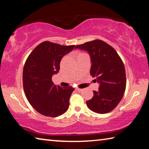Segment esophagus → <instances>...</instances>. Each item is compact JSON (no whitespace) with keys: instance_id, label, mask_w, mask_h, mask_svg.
<instances>
[{"instance_id":"34e87169","label":"esophagus","mask_w":149,"mask_h":149,"mask_svg":"<svg viewBox=\"0 0 149 149\" xmlns=\"http://www.w3.org/2000/svg\"><path fill=\"white\" fill-rule=\"evenodd\" d=\"M75 90H76V91H77V92H81L83 91L82 89H79V88H78V89H76Z\"/></svg>"}]
</instances>
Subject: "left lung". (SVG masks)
I'll use <instances>...</instances> for the list:
<instances>
[{
    "instance_id": "1",
    "label": "left lung",
    "mask_w": 149,
    "mask_h": 149,
    "mask_svg": "<svg viewBox=\"0 0 149 149\" xmlns=\"http://www.w3.org/2000/svg\"><path fill=\"white\" fill-rule=\"evenodd\" d=\"M87 50L91 60L90 74L99 84V91L87 101L90 110L98 114L110 112L122 100L126 87L124 64L114 48L99 39L75 46Z\"/></svg>"
}]
</instances>
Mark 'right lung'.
<instances>
[{
    "mask_svg": "<svg viewBox=\"0 0 149 149\" xmlns=\"http://www.w3.org/2000/svg\"><path fill=\"white\" fill-rule=\"evenodd\" d=\"M74 47L75 45L64 46L44 41L35 48L25 62V95L34 109L45 116H59L68 109L74 88L54 85L52 77L58 72L62 57Z\"/></svg>",
    "mask_w": 149,
    "mask_h": 149,
    "instance_id": "obj_1",
    "label": "right lung"
}]
</instances>
